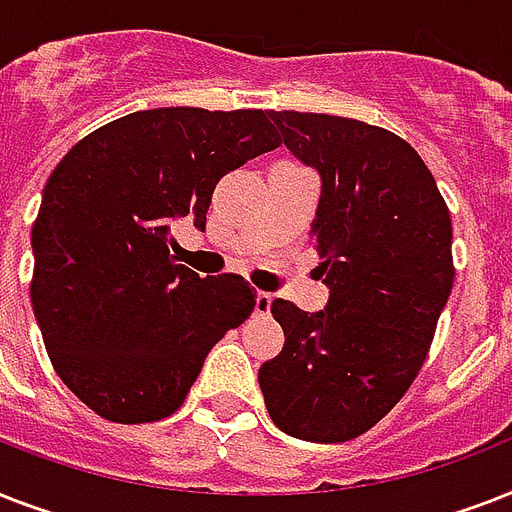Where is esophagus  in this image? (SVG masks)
Listing matches in <instances>:
<instances>
[{
	"label": "esophagus",
	"mask_w": 512,
	"mask_h": 512,
	"mask_svg": "<svg viewBox=\"0 0 512 512\" xmlns=\"http://www.w3.org/2000/svg\"><path fill=\"white\" fill-rule=\"evenodd\" d=\"M271 303H273V295H268V292H257L255 297L257 316H268V313H271Z\"/></svg>",
	"instance_id": "34e87169"
}]
</instances>
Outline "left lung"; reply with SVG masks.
Segmentation results:
<instances>
[{"mask_svg":"<svg viewBox=\"0 0 512 512\" xmlns=\"http://www.w3.org/2000/svg\"><path fill=\"white\" fill-rule=\"evenodd\" d=\"M284 146L321 175L311 239L329 284L324 311L276 297L284 348L260 366L271 420L313 444L377 425L428 358L454 284L452 217L404 138L329 114L268 111Z\"/></svg>","mask_w":512,"mask_h":512,"instance_id":"obj_1","label":"left lung"}]
</instances>
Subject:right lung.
Listing matches in <instances>:
<instances>
[{
	"label": "right lung",
	"instance_id": "right-lung-1",
	"mask_svg": "<svg viewBox=\"0 0 512 512\" xmlns=\"http://www.w3.org/2000/svg\"><path fill=\"white\" fill-rule=\"evenodd\" d=\"M279 146L260 108H151L90 132L52 170L31 305L52 369L103 420L175 414L215 342L255 311L241 276L175 263L172 223L204 231L217 180Z\"/></svg>",
	"mask_w": 512,
	"mask_h": 512
}]
</instances>
